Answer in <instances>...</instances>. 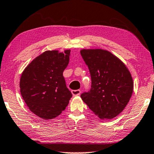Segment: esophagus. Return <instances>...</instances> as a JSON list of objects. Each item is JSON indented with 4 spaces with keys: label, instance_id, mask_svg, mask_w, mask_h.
<instances>
[{
    "label": "esophagus",
    "instance_id": "34e87169",
    "mask_svg": "<svg viewBox=\"0 0 154 154\" xmlns=\"http://www.w3.org/2000/svg\"><path fill=\"white\" fill-rule=\"evenodd\" d=\"M71 92H72V94L73 96H79V94H81V91L79 89L72 90Z\"/></svg>",
    "mask_w": 154,
    "mask_h": 154
}]
</instances>
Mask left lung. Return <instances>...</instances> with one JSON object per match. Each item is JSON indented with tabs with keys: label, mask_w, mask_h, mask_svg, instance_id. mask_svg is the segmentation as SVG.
Masks as SVG:
<instances>
[{
	"label": "left lung",
	"mask_w": 154,
	"mask_h": 154,
	"mask_svg": "<svg viewBox=\"0 0 154 154\" xmlns=\"http://www.w3.org/2000/svg\"><path fill=\"white\" fill-rule=\"evenodd\" d=\"M91 89L81 94L83 101L101 119H112L126 107L133 92V80L125 65L109 51L83 49Z\"/></svg>",
	"instance_id": "left-lung-1"
}]
</instances>
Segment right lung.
I'll return each instance as SVG.
<instances>
[{
    "label": "right lung",
    "instance_id": "right-lung-1",
    "mask_svg": "<svg viewBox=\"0 0 154 154\" xmlns=\"http://www.w3.org/2000/svg\"><path fill=\"white\" fill-rule=\"evenodd\" d=\"M70 50L47 51L33 60L22 74L21 95L33 113L44 120L59 116L72 96L63 73L69 60Z\"/></svg>",
    "mask_w": 154,
    "mask_h": 154
}]
</instances>
